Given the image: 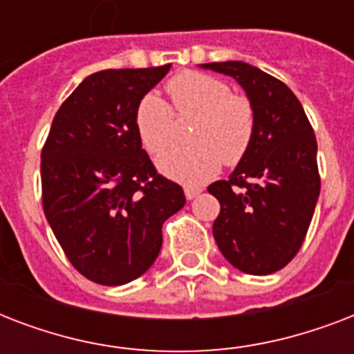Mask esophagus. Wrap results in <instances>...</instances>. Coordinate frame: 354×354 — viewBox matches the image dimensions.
Masks as SVG:
<instances>
[{
    "mask_svg": "<svg viewBox=\"0 0 354 354\" xmlns=\"http://www.w3.org/2000/svg\"><path fill=\"white\" fill-rule=\"evenodd\" d=\"M202 191H204L202 187H185V198H187V200L196 198V196H198Z\"/></svg>",
    "mask_w": 354,
    "mask_h": 354,
    "instance_id": "34e87169",
    "label": "esophagus"
}]
</instances>
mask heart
Here are the masks:
<instances>
[{
  "label": "heart",
  "mask_w": 354,
  "mask_h": 354,
  "mask_svg": "<svg viewBox=\"0 0 354 354\" xmlns=\"http://www.w3.org/2000/svg\"><path fill=\"white\" fill-rule=\"evenodd\" d=\"M167 91L178 113H196L191 128L193 143L172 147L174 118L158 93H147L136 108V130L158 167L183 183H202L215 176L222 161L235 165L246 156L255 132V112L250 99L232 93L224 80L198 71H183L167 82Z\"/></svg>",
  "instance_id": "1"
}]
</instances>
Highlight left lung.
Instances as JSON below:
<instances>
[{
  "mask_svg": "<svg viewBox=\"0 0 354 354\" xmlns=\"http://www.w3.org/2000/svg\"><path fill=\"white\" fill-rule=\"evenodd\" d=\"M242 86L255 112L246 156L207 191L221 202L213 236L244 274L266 275L299 252L319 196L316 136L301 102L272 75L246 62L200 64Z\"/></svg>",
  "mask_w": 354,
  "mask_h": 354,
  "instance_id": "8db88e82",
  "label": "left lung"
}]
</instances>
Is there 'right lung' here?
<instances>
[{
    "label": "right lung",
    "mask_w": 354,
    "mask_h": 354,
    "mask_svg": "<svg viewBox=\"0 0 354 354\" xmlns=\"http://www.w3.org/2000/svg\"><path fill=\"white\" fill-rule=\"evenodd\" d=\"M171 64L104 69L62 102L41 149L44 213L69 263L93 283L138 279L161 250L163 222L185 205L136 130L139 101Z\"/></svg>",
    "instance_id": "add662e5"
}]
</instances>
